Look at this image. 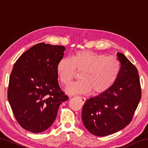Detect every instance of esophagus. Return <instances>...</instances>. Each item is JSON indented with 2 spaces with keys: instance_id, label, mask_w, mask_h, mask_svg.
<instances>
[{
  "instance_id": "1",
  "label": "esophagus",
  "mask_w": 148,
  "mask_h": 148,
  "mask_svg": "<svg viewBox=\"0 0 148 148\" xmlns=\"http://www.w3.org/2000/svg\"><path fill=\"white\" fill-rule=\"evenodd\" d=\"M79 98L82 100V102H83V103H84V102H86V98H84V97H79Z\"/></svg>"
}]
</instances>
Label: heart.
Here are the masks:
<instances>
[{"instance_id":"b5f03b06","label":"heart","mask_w":148,"mask_h":148,"mask_svg":"<svg viewBox=\"0 0 148 148\" xmlns=\"http://www.w3.org/2000/svg\"><path fill=\"white\" fill-rule=\"evenodd\" d=\"M57 73L62 84L67 86L77 71H82L81 80L66 87L69 94H84L91 91L102 93L112 86L118 76L120 64L116 57L89 51L76 52L69 58H62L57 65Z\"/></svg>"}]
</instances>
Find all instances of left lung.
Instances as JSON below:
<instances>
[{
    "label": "left lung",
    "mask_w": 148,
    "mask_h": 148,
    "mask_svg": "<svg viewBox=\"0 0 148 148\" xmlns=\"http://www.w3.org/2000/svg\"><path fill=\"white\" fill-rule=\"evenodd\" d=\"M116 55L120 71L116 82L107 91L87 99L82 109L84 126L95 136H108L124 129L141 99L137 69L125 55Z\"/></svg>",
    "instance_id": "8db88e82"
}]
</instances>
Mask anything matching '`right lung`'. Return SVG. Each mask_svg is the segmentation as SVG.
Here are the masks:
<instances>
[{
  "mask_svg": "<svg viewBox=\"0 0 148 148\" xmlns=\"http://www.w3.org/2000/svg\"><path fill=\"white\" fill-rule=\"evenodd\" d=\"M65 47L40 43L21 55L10 77L8 100L19 124L40 133L56 119L58 109L69 97L60 89L57 65Z\"/></svg>",
  "mask_w": 148,
  "mask_h": 148,
  "instance_id": "add662e5",
  "label": "right lung"
}]
</instances>
